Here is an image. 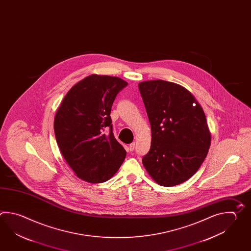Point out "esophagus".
I'll return each mask as SVG.
<instances>
[{
    "mask_svg": "<svg viewBox=\"0 0 251 251\" xmlns=\"http://www.w3.org/2000/svg\"><path fill=\"white\" fill-rule=\"evenodd\" d=\"M135 147H136V145H135V143H131L130 145H129V150L130 151H134V149H135Z\"/></svg>",
    "mask_w": 251,
    "mask_h": 251,
    "instance_id": "1",
    "label": "esophagus"
}]
</instances>
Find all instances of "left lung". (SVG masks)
Returning <instances> with one entry per match:
<instances>
[{"instance_id": "left-lung-1", "label": "left lung", "mask_w": 251, "mask_h": 251, "mask_svg": "<svg viewBox=\"0 0 251 251\" xmlns=\"http://www.w3.org/2000/svg\"><path fill=\"white\" fill-rule=\"evenodd\" d=\"M138 88L152 133L144 166L161 186L180 184L197 173L208 153L211 135L205 113L178 84L158 79L141 82Z\"/></svg>"}]
</instances>
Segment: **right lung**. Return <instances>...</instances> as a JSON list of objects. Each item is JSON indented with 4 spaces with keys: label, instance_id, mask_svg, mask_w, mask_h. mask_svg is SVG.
<instances>
[{
    "label": "right lung",
    "instance_id": "1",
    "mask_svg": "<svg viewBox=\"0 0 251 251\" xmlns=\"http://www.w3.org/2000/svg\"><path fill=\"white\" fill-rule=\"evenodd\" d=\"M127 85L120 77L90 75L70 89L57 111V144L68 164L85 181H106L126 157L114 138L110 114L118 93Z\"/></svg>",
    "mask_w": 251,
    "mask_h": 251
}]
</instances>
